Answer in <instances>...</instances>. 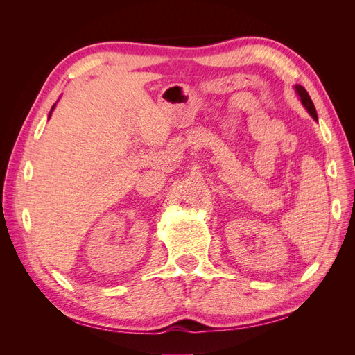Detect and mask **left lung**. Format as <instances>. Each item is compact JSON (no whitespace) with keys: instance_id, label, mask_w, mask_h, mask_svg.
Returning <instances> with one entry per match:
<instances>
[{"instance_id":"obj_1","label":"left lung","mask_w":355,"mask_h":355,"mask_svg":"<svg viewBox=\"0 0 355 355\" xmlns=\"http://www.w3.org/2000/svg\"><path fill=\"white\" fill-rule=\"evenodd\" d=\"M295 90H296L297 96L300 98V102H302V105L305 106L306 111L309 112V115L313 116L314 120L317 121L318 118H317V112H315V106H314L313 101H311L309 94H308V92L305 90V87H302V85H300V84H296V85H295Z\"/></svg>"}]
</instances>
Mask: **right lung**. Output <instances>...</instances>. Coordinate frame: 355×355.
Returning <instances> with one entry per match:
<instances>
[{
	"label": "right lung",
	"mask_w": 355,
	"mask_h": 355,
	"mask_svg": "<svg viewBox=\"0 0 355 355\" xmlns=\"http://www.w3.org/2000/svg\"><path fill=\"white\" fill-rule=\"evenodd\" d=\"M55 106H56V103H55V105H53V106H51V110H50V114H49V118H50V115H51V112H53V110H55Z\"/></svg>",
	"instance_id": "obj_1"
}]
</instances>
